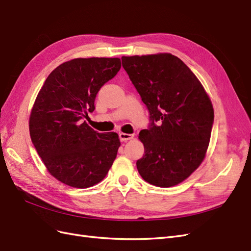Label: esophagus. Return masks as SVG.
<instances>
[{
    "label": "esophagus",
    "mask_w": 251,
    "mask_h": 251,
    "mask_svg": "<svg viewBox=\"0 0 251 251\" xmlns=\"http://www.w3.org/2000/svg\"><path fill=\"white\" fill-rule=\"evenodd\" d=\"M134 138V134H126V133H119V139L121 141H127Z\"/></svg>",
    "instance_id": "1"
}]
</instances>
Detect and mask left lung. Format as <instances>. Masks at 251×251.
Returning <instances> with one entry per match:
<instances>
[{
    "instance_id": "8db88e82",
    "label": "left lung",
    "mask_w": 251,
    "mask_h": 251,
    "mask_svg": "<svg viewBox=\"0 0 251 251\" xmlns=\"http://www.w3.org/2000/svg\"><path fill=\"white\" fill-rule=\"evenodd\" d=\"M121 60L150 113L149 127L139 133L144 155L137 170L150 184L177 185L206 154L214 125L209 97L191 69L170 53Z\"/></svg>"
}]
</instances>
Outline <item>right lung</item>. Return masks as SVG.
Instances as JSON below:
<instances>
[{"label": "right lung", "instance_id": "obj_1", "mask_svg": "<svg viewBox=\"0 0 251 251\" xmlns=\"http://www.w3.org/2000/svg\"><path fill=\"white\" fill-rule=\"evenodd\" d=\"M120 59L75 58L53 70L29 118L33 146L48 172L63 183L88 188L100 182L115 160L116 133H98L85 121L96 94L120 70Z\"/></svg>", "mask_w": 251, "mask_h": 251}]
</instances>
